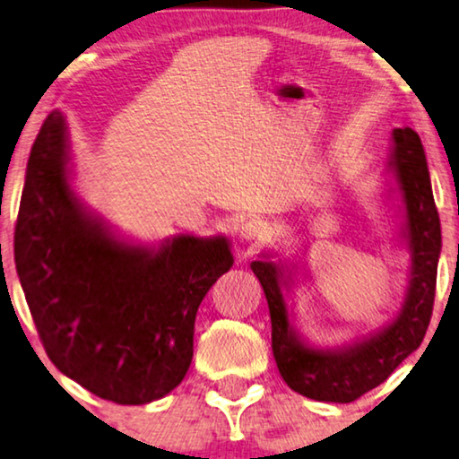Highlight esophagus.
I'll return each mask as SVG.
<instances>
[{
  "instance_id": "esophagus-1",
  "label": "esophagus",
  "mask_w": 459,
  "mask_h": 459,
  "mask_svg": "<svg viewBox=\"0 0 459 459\" xmlns=\"http://www.w3.org/2000/svg\"><path fill=\"white\" fill-rule=\"evenodd\" d=\"M265 234H267V225L259 217L248 219V221L242 225V231H240V236L244 238V240H263Z\"/></svg>"
}]
</instances>
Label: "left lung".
<instances>
[{"mask_svg":"<svg viewBox=\"0 0 459 459\" xmlns=\"http://www.w3.org/2000/svg\"><path fill=\"white\" fill-rule=\"evenodd\" d=\"M391 167L397 173L405 203L407 240L411 250L410 292L399 317L368 341L341 351L309 349L294 334L280 288V267L255 261L253 269L265 290L272 316V347L286 385L305 397L351 403L382 385L429 330L441 253V219L430 187V175L420 135L411 127L393 131Z\"/></svg>","mask_w":459,"mask_h":459,"instance_id":"left-lung-1","label":"left lung"}]
</instances>
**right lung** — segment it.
<instances>
[{"label":"right lung","instance_id":"right-lung-1","mask_svg":"<svg viewBox=\"0 0 459 459\" xmlns=\"http://www.w3.org/2000/svg\"><path fill=\"white\" fill-rule=\"evenodd\" d=\"M66 125L49 112L30 148L14 261L56 368L98 397L142 405L184 380L194 319L231 267L225 238L179 236L159 253L127 247L87 217L68 186Z\"/></svg>","mask_w":459,"mask_h":459}]
</instances>
